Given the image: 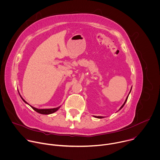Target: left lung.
I'll list each match as a JSON object with an SVG mask.
<instances>
[{
	"mask_svg": "<svg viewBox=\"0 0 160 160\" xmlns=\"http://www.w3.org/2000/svg\"><path fill=\"white\" fill-rule=\"evenodd\" d=\"M131 88H132V87H131ZM131 90H130V91H129V93H130V92H131ZM129 96V95H128ZM128 96H127V98H126V100H125V101H124V104L121 106V107L120 108V109H119V110H120L124 106V104H125V103H126V101H127V99H128ZM94 117H96V118H103L104 117H102V116H94Z\"/></svg>",
	"mask_w": 160,
	"mask_h": 160,
	"instance_id": "left-lung-1",
	"label": "left lung"
}]
</instances>
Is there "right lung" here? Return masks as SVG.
Returning <instances> with one entry per match:
<instances>
[{
	"instance_id": "obj_1",
	"label": "right lung",
	"mask_w": 160,
	"mask_h": 160,
	"mask_svg": "<svg viewBox=\"0 0 160 160\" xmlns=\"http://www.w3.org/2000/svg\"><path fill=\"white\" fill-rule=\"evenodd\" d=\"M19 95H20V94H19ZM20 96H21V99L23 100V101L24 102H25L26 104H29L22 98V96L20 95ZM34 111H36V112H39V113H40V114H52V113H54V112H56V111H57L59 108H60V107L61 106H59V107H58V108H52V109H38V108H34V107H33V106H31V105H29Z\"/></svg>"
}]
</instances>
